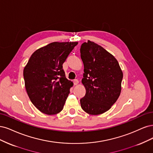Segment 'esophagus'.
I'll use <instances>...</instances> for the list:
<instances>
[{
  "label": "esophagus",
  "mask_w": 153,
  "mask_h": 153,
  "mask_svg": "<svg viewBox=\"0 0 153 153\" xmlns=\"http://www.w3.org/2000/svg\"><path fill=\"white\" fill-rule=\"evenodd\" d=\"M78 83H79V80L78 79H74V85H77Z\"/></svg>",
  "instance_id": "obj_1"
}]
</instances>
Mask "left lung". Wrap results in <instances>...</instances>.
<instances>
[{
    "label": "left lung",
    "instance_id": "1",
    "mask_svg": "<svg viewBox=\"0 0 153 153\" xmlns=\"http://www.w3.org/2000/svg\"><path fill=\"white\" fill-rule=\"evenodd\" d=\"M80 53L85 72L82 83L86 89L81 106L89 114H103L120 95L123 72L114 56L94 42L82 43Z\"/></svg>",
    "mask_w": 153,
    "mask_h": 153
}]
</instances>
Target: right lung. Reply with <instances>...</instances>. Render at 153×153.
<instances>
[{
    "instance_id": "1",
    "label": "right lung",
    "mask_w": 153,
    "mask_h": 153,
    "mask_svg": "<svg viewBox=\"0 0 153 153\" xmlns=\"http://www.w3.org/2000/svg\"><path fill=\"white\" fill-rule=\"evenodd\" d=\"M77 42H54L38 49L25 67V86L29 98L44 114H56L63 108L73 82L63 69Z\"/></svg>"
}]
</instances>
